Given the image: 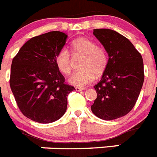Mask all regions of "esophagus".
I'll return each mask as SVG.
<instances>
[{"mask_svg":"<svg viewBox=\"0 0 157 157\" xmlns=\"http://www.w3.org/2000/svg\"><path fill=\"white\" fill-rule=\"evenodd\" d=\"M85 88H82V87H75V90L76 91H82V90H84Z\"/></svg>","mask_w":157,"mask_h":157,"instance_id":"34e87169","label":"esophagus"}]
</instances>
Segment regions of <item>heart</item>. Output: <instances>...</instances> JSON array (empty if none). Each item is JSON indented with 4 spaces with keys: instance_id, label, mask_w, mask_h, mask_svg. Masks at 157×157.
Masks as SVG:
<instances>
[{
    "instance_id": "1",
    "label": "heart",
    "mask_w": 157,
    "mask_h": 157,
    "mask_svg": "<svg viewBox=\"0 0 157 157\" xmlns=\"http://www.w3.org/2000/svg\"><path fill=\"white\" fill-rule=\"evenodd\" d=\"M70 51L72 56L83 55L80 67L82 70L74 72L68 82L75 86L82 87L94 81L96 74L100 75L105 71L108 65V56L102 47L96 45L95 42L87 37H80L71 43ZM54 62L61 74L67 75L71 71V61L68 52L62 49L57 52Z\"/></svg>"
}]
</instances>
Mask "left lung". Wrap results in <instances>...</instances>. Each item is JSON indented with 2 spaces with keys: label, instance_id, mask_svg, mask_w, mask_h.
I'll return each instance as SVG.
<instances>
[{
  "label": "left lung",
  "instance_id": "left-lung-1",
  "mask_svg": "<svg viewBox=\"0 0 157 157\" xmlns=\"http://www.w3.org/2000/svg\"><path fill=\"white\" fill-rule=\"evenodd\" d=\"M93 34L109 54L101 81L94 86L98 97L91 105L96 116L116 120L132 110L144 82L141 53L127 37L110 29H94Z\"/></svg>",
  "mask_w": 157,
  "mask_h": 157
}]
</instances>
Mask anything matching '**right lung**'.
I'll return each mask as SVG.
<instances>
[{"mask_svg": "<svg viewBox=\"0 0 157 157\" xmlns=\"http://www.w3.org/2000/svg\"><path fill=\"white\" fill-rule=\"evenodd\" d=\"M67 37L60 31L32 37L12 59V92L20 112L37 123H52L62 117L67 110V95L75 90L66 84L54 62Z\"/></svg>", "mask_w": 157, "mask_h": 157, "instance_id": "obj_1", "label": "right lung"}]
</instances>
